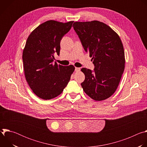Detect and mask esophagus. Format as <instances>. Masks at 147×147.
I'll return each instance as SVG.
<instances>
[{"label":"esophagus","mask_w":147,"mask_h":147,"mask_svg":"<svg viewBox=\"0 0 147 147\" xmlns=\"http://www.w3.org/2000/svg\"><path fill=\"white\" fill-rule=\"evenodd\" d=\"M75 71H76V72L80 71V68H79V67H76V68H75Z\"/></svg>","instance_id":"esophagus-1"}]
</instances>
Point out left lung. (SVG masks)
Here are the masks:
<instances>
[{
	"instance_id": "left-lung-1",
	"label": "left lung",
	"mask_w": 147,
	"mask_h": 147,
	"mask_svg": "<svg viewBox=\"0 0 147 147\" xmlns=\"http://www.w3.org/2000/svg\"><path fill=\"white\" fill-rule=\"evenodd\" d=\"M73 27L95 66L94 71L81 69L85 74V80L81 84L82 88L95 100L107 99L116 91L124 70L122 42L109 26L97 20L76 22Z\"/></svg>"
}]
</instances>
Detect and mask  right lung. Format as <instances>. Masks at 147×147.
<instances>
[{"label":"right lung","mask_w":147,"mask_h":147,"mask_svg":"<svg viewBox=\"0 0 147 147\" xmlns=\"http://www.w3.org/2000/svg\"><path fill=\"white\" fill-rule=\"evenodd\" d=\"M73 22L47 21L34 29L27 39L23 51L25 77L33 92L41 99L48 100L59 95L75 70L73 65L63 66L53 62V54H60L62 37Z\"/></svg>","instance_id":"right-lung-1"}]
</instances>
